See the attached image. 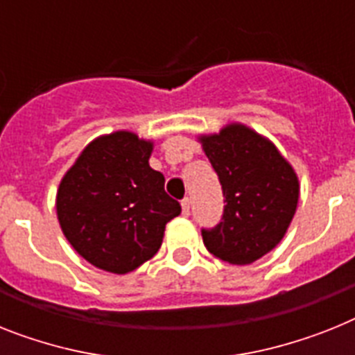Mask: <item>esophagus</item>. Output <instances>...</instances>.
<instances>
[{"label":"esophagus","mask_w":355,"mask_h":355,"mask_svg":"<svg viewBox=\"0 0 355 355\" xmlns=\"http://www.w3.org/2000/svg\"><path fill=\"white\" fill-rule=\"evenodd\" d=\"M182 214L184 216H189V198H184L182 200Z\"/></svg>","instance_id":"34e87169"}]
</instances>
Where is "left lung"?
<instances>
[{"label":"left lung","instance_id":"obj_1","mask_svg":"<svg viewBox=\"0 0 355 355\" xmlns=\"http://www.w3.org/2000/svg\"><path fill=\"white\" fill-rule=\"evenodd\" d=\"M225 196L222 222L202 231L205 249L222 261L247 265L260 260L284 240L300 202L293 164L270 139L242 122L216 133H200Z\"/></svg>","mask_w":355,"mask_h":355}]
</instances>
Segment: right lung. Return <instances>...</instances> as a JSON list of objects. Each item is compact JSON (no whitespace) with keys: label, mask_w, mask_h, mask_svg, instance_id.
Wrapping results in <instances>:
<instances>
[{"label":"right lung","mask_w":355,"mask_h":355,"mask_svg":"<svg viewBox=\"0 0 355 355\" xmlns=\"http://www.w3.org/2000/svg\"><path fill=\"white\" fill-rule=\"evenodd\" d=\"M153 141L130 130L95 137L58 187L61 231L88 263L128 274L162 245L166 223L180 204L164 191V175L150 166Z\"/></svg>","instance_id":"1"}]
</instances>
